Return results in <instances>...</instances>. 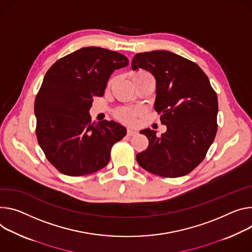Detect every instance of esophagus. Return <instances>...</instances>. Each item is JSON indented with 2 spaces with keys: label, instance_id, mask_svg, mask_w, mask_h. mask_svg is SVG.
Here are the masks:
<instances>
[{
  "label": "esophagus",
  "instance_id": "1",
  "mask_svg": "<svg viewBox=\"0 0 252 252\" xmlns=\"http://www.w3.org/2000/svg\"><path fill=\"white\" fill-rule=\"evenodd\" d=\"M138 133V131H136L135 129H132V128H129V129H127V135L128 136H132V135H134V134H136Z\"/></svg>",
  "mask_w": 252,
  "mask_h": 252
}]
</instances>
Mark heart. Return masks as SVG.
<instances>
[{
  "instance_id": "obj_1",
  "label": "heart",
  "mask_w": 252,
  "mask_h": 252,
  "mask_svg": "<svg viewBox=\"0 0 252 252\" xmlns=\"http://www.w3.org/2000/svg\"><path fill=\"white\" fill-rule=\"evenodd\" d=\"M146 75H149L147 72H143V71H140L138 73H135L132 75V80H135L138 79L140 77H143V76H146ZM112 80L109 81V84L111 83ZM117 116L118 118H120L121 120H124V121H126V122H129L132 120L133 116H134V112L130 109H127V108H123V109H120L118 112H117Z\"/></svg>"
}]
</instances>
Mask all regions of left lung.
<instances>
[{"label":"left lung","instance_id":"left-lung-1","mask_svg":"<svg viewBox=\"0 0 252 252\" xmlns=\"http://www.w3.org/2000/svg\"><path fill=\"white\" fill-rule=\"evenodd\" d=\"M142 68L156 79L154 107L166 132L145 128L146 151L136 155L150 173L177 178L193 171L206 156L217 132L218 99L210 81L194 62L166 50L135 54L131 69Z\"/></svg>","mask_w":252,"mask_h":252}]
</instances>
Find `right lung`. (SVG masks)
I'll list each match as a JSON object with an SVG mask.
<instances>
[{"instance_id": "obj_1", "label": "right lung", "mask_w": 252, "mask_h": 252, "mask_svg": "<svg viewBox=\"0 0 252 252\" xmlns=\"http://www.w3.org/2000/svg\"><path fill=\"white\" fill-rule=\"evenodd\" d=\"M128 59L100 47H84L56 61L35 99L36 134L48 161L62 174L84 176L107 165L111 147L126 134L113 121L91 122L94 96L101 97L112 72Z\"/></svg>"}]
</instances>
